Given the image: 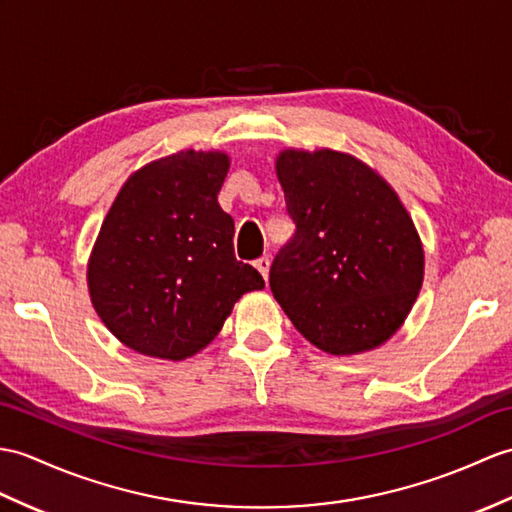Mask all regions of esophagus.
Wrapping results in <instances>:
<instances>
[{"label":"esophagus","mask_w":512,"mask_h":512,"mask_svg":"<svg viewBox=\"0 0 512 512\" xmlns=\"http://www.w3.org/2000/svg\"><path fill=\"white\" fill-rule=\"evenodd\" d=\"M255 268L259 270V275L264 277V279H268V268H270V259L268 257H259V259H255Z\"/></svg>","instance_id":"34e87169"}]
</instances>
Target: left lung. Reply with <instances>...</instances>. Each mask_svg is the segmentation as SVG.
Here are the masks:
<instances>
[{"mask_svg": "<svg viewBox=\"0 0 512 512\" xmlns=\"http://www.w3.org/2000/svg\"><path fill=\"white\" fill-rule=\"evenodd\" d=\"M277 178L294 235L272 259V296L327 353L382 344L406 320L423 281L408 211L384 178L342 152L285 150Z\"/></svg>", "mask_w": 512, "mask_h": 512, "instance_id": "1", "label": "left lung"}]
</instances>
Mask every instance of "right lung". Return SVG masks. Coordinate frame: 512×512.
<instances>
[{
  "mask_svg": "<svg viewBox=\"0 0 512 512\" xmlns=\"http://www.w3.org/2000/svg\"><path fill=\"white\" fill-rule=\"evenodd\" d=\"M227 172L222 152H176L117 194L87 277L95 312L126 347L185 360L216 338L244 292L264 288L233 253L235 224L218 202Z\"/></svg>",
  "mask_w": 512,
  "mask_h": 512,
  "instance_id": "1",
  "label": "right lung"
}]
</instances>
